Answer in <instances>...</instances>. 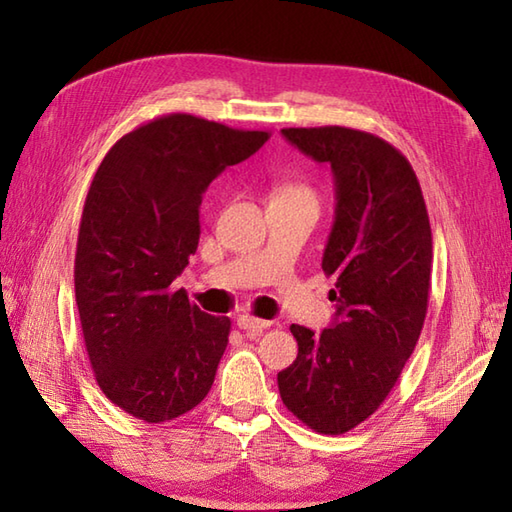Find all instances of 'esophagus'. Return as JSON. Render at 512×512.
Here are the masks:
<instances>
[{
	"label": "esophagus",
	"mask_w": 512,
	"mask_h": 512,
	"mask_svg": "<svg viewBox=\"0 0 512 512\" xmlns=\"http://www.w3.org/2000/svg\"><path fill=\"white\" fill-rule=\"evenodd\" d=\"M237 325H239V330H244L246 334L255 336V334H259L262 330L270 328V321H266V319H257V317H250V314H242V317L237 319Z\"/></svg>",
	"instance_id": "obj_1"
}]
</instances>
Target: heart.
<instances>
[{
    "instance_id": "heart-1",
    "label": "heart",
    "mask_w": 512,
    "mask_h": 512,
    "mask_svg": "<svg viewBox=\"0 0 512 512\" xmlns=\"http://www.w3.org/2000/svg\"><path fill=\"white\" fill-rule=\"evenodd\" d=\"M273 202H306L319 206V195L306 182H279L273 189Z\"/></svg>"
}]
</instances>
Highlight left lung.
<instances>
[{
	"instance_id": "left-lung-1",
	"label": "left lung",
	"mask_w": 512,
	"mask_h": 512,
	"mask_svg": "<svg viewBox=\"0 0 512 512\" xmlns=\"http://www.w3.org/2000/svg\"><path fill=\"white\" fill-rule=\"evenodd\" d=\"M290 145L334 176V226L323 273L336 277L334 323L321 334L290 325L297 361L277 374L288 411L341 436L383 405L416 347L429 306L433 242L409 160L361 129L286 127Z\"/></svg>"
}]
</instances>
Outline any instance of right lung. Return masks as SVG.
Returning a JSON list of instances; mask_svg holds the SVG:
<instances>
[{
  "instance_id": "right-lung-1",
  "label": "right lung",
  "mask_w": 512,
  "mask_h": 512,
  "mask_svg": "<svg viewBox=\"0 0 512 512\" xmlns=\"http://www.w3.org/2000/svg\"><path fill=\"white\" fill-rule=\"evenodd\" d=\"M268 138L167 114L125 134L96 169L74 292L96 383L129 416L169 422L209 394L231 319L202 312L171 284L198 250L202 193Z\"/></svg>"
}]
</instances>
